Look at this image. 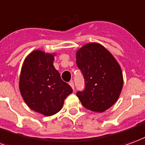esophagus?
Segmentation results:
<instances>
[{
	"label": "esophagus",
	"mask_w": 145,
	"mask_h": 145,
	"mask_svg": "<svg viewBox=\"0 0 145 145\" xmlns=\"http://www.w3.org/2000/svg\"><path fill=\"white\" fill-rule=\"evenodd\" d=\"M69 84H70V86L72 88L73 90L74 91V83H73L72 81H71V82H70V83H69Z\"/></svg>",
	"instance_id": "34e87169"
}]
</instances>
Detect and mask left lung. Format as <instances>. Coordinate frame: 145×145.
Returning a JSON list of instances; mask_svg holds the SVG:
<instances>
[{"instance_id":"1","label":"left lung","mask_w":145,"mask_h":145,"mask_svg":"<svg viewBox=\"0 0 145 145\" xmlns=\"http://www.w3.org/2000/svg\"><path fill=\"white\" fill-rule=\"evenodd\" d=\"M76 63L85 81V88L77 96L87 109L104 112L118 99L123 88L120 65L98 43H89L76 53Z\"/></svg>"}]
</instances>
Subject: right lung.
<instances>
[{
	"instance_id": "1",
	"label": "right lung",
	"mask_w": 145,
	"mask_h": 145,
	"mask_svg": "<svg viewBox=\"0 0 145 145\" xmlns=\"http://www.w3.org/2000/svg\"><path fill=\"white\" fill-rule=\"evenodd\" d=\"M54 54L36 50L29 54L21 68L19 88L33 111L51 116L61 111L64 99L73 91L54 66Z\"/></svg>"
}]
</instances>
